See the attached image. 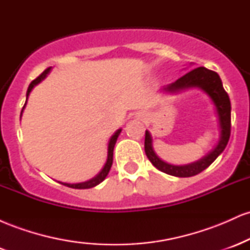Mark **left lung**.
Wrapping results in <instances>:
<instances>
[{
  "instance_id": "8db88e82",
  "label": "left lung",
  "mask_w": 250,
  "mask_h": 250,
  "mask_svg": "<svg viewBox=\"0 0 250 250\" xmlns=\"http://www.w3.org/2000/svg\"><path fill=\"white\" fill-rule=\"evenodd\" d=\"M191 87H199L205 90L206 93L210 96L213 100L215 107H216L217 115H219L220 128H221V137L219 145L213 151H210L207 156L201 159L200 161H196L190 165L186 166H171L168 163L163 162L161 159L157 157L155 154L153 145H151V136L148 130H146V139H145V151L149 161L153 163L154 167H156L159 170L163 173L173 175L177 177H190L194 175L200 174L201 171L205 170L209 166L213 163L216 157L225 150L226 146L228 145L229 137H230V100H229L228 94L225 90L222 85L219 74L215 73L213 70H209L205 67L195 68L190 70L189 73L185 74L179 80L170 83V84L166 85L162 88L163 91H168V93H177V91L183 90V89L191 88Z\"/></svg>"
}]
</instances>
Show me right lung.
I'll return each mask as SVG.
<instances>
[{
    "mask_svg": "<svg viewBox=\"0 0 250 250\" xmlns=\"http://www.w3.org/2000/svg\"><path fill=\"white\" fill-rule=\"evenodd\" d=\"M50 71V68H47L43 73L40 75L39 77H36L34 81H31V83L29 84V87H28V90H27V100H28V96H29L31 89H33L37 83H40L42 81L43 79H44L45 76H47V74ZM27 103V101H25ZM24 103V105H25ZM24 105H23V109H24ZM23 109H22V111H23ZM22 111H21V116H22ZM120 133H121V129H119V130L116 131L115 134L111 136V139L109 140V145H108V159H107V162H105L104 167L102 168V170L100 171L99 174L96 175L95 177H93L91 180L89 181H85V182H82V183H74V185H70V183H62V185L67 186V187H70V188H75V189H88V188H93L95 187V186L99 185V183H101L103 180L105 179V176H107L109 170H110L111 168V165H113V153H114V147H115V143H116V140L117 137H119Z\"/></svg>",
    "mask_w": 250,
    "mask_h": 250,
    "instance_id": "add662e5",
    "label": "right lung"
}]
</instances>
